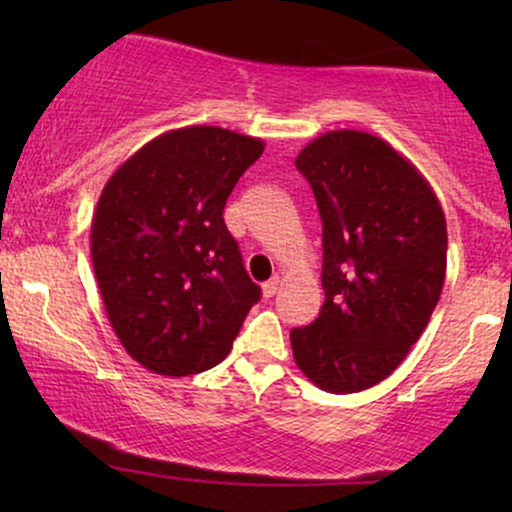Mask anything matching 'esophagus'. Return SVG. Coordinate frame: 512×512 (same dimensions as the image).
<instances>
[{
    "label": "esophagus",
    "mask_w": 512,
    "mask_h": 512,
    "mask_svg": "<svg viewBox=\"0 0 512 512\" xmlns=\"http://www.w3.org/2000/svg\"><path fill=\"white\" fill-rule=\"evenodd\" d=\"M279 286H281V281H279V276H274V279H269V281H264L262 284V293H264V298H272L276 291H279Z\"/></svg>",
    "instance_id": "esophagus-1"
}]
</instances>
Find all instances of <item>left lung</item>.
Returning <instances> with one entry per match:
<instances>
[{
  "label": "left lung",
  "instance_id": "8db88e82",
  "mask_svg": "<svg viewBox=\"0 0 512 512\" xmlns=\"http://www.w3.org/2000/svg\"><path fill=\"white\" fill-rule=\"evenodd\" d=\"M322 219L325 303L291 330L298 368L320 390L378 385L409 354L436 310L448 231L436 192L385 139L334 129L296 156Z\"/></svg>",
  "mask_w": 512,
  "mask_h": 512
}]
</instances>
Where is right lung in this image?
Here are the masks:
<instances>
[{
  "label": "right lung",
  "mask_w": 512,
  "mask_h": 512,
  "mask_svg": "<svg viewBox=\"0 0 512 512\" xmlns=\"http://www.w3.org/2000/svg\"><path fill=\"white\" fill-rule=\"evenodd\" d=\"M262 151V139L223 127L170 129L105 182L93 272L117 339L144 368L180 378L216 366L260 301L223 207Z\"/></svg>",
  "instance_id": "add662e5"
}]
</instances>
